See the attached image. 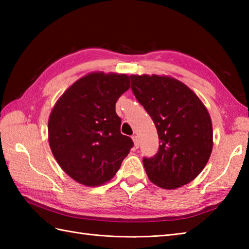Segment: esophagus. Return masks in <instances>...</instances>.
Masks as SVG:
<instances>
[{
    "instance_id": "esophagus-1",
    "label": "esophagus",
    "mask_w": 249,
    "mask_h": 249,
    "mask_svg": "<svg viewBox=\"0 0 249 249\" xmlns=\"http://www.w3.org/2000/svg\"><path fill=\"white\" fill-rule=\"evenodd\" d=\"M133 141H134L135 149H138V147H139V139H138V137L133 136Z\"/></svg>"
}]
</instances>
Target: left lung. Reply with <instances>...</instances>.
Masks as SVG:
<instances>
[{
  "label": "left lung",
  "mask_w": 249,
  "mask_h": 249,
  "mask_svg": "<svg viewBox=\"0 0 249 249\" xmlns=\"http://www.w3.org/2000/svg\"><path fill=\"white\" fill-rule=\"evenodd\" d=\"M131 89L156 126L160 149L143 158L150 181L163 189L192 182L208 163L213 127L208 109L186 84L169 76L130 75Z\"/></svg>",
  "instance_id": "obj_1"
}]
</instances>
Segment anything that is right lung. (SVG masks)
Segmentation results:
<instances>
[{"label": "right lung", "mask_w": 249, "mask_h": 249, "mask_svg": "<svg viewBox=\"0 0 249 249\" xmlns=\"http://www.w3.org/2000/svg\"><path fill=\"white\" fill-rule=\"evenodd\" d=\"M129 89L125 73L95 71L71 84L48 121V139L57 163L72 179L99 186L112 178L134 142L121 134L115 103Z\"/></svg>", "instance_id": "obj_1"}]
</instances>
